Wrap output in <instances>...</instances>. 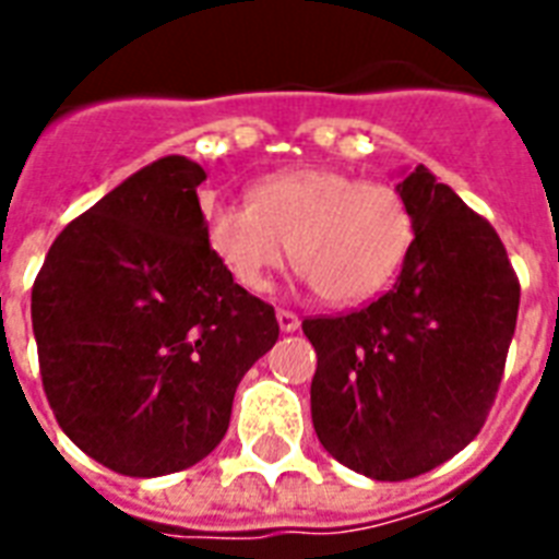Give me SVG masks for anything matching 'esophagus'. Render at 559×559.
I'll return each mask as SVG.
<instances>
[{
  "instance_id": "esophagus-1",
  "label": "esophagus",
  "mask_w": 559,
  "mask_h": 559,
  "mask_svg": "<svg viewBox=\"0 0 559 559\" xmlns=\"http://www.w3.org/2000/svg\"><path fill=\"white\" fill-rule=\"evenodd\" d=\"M278 328L284 333H293V331H298V316L293 313V310H278Z\"/></svg>"
}]
</instances>
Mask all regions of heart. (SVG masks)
Instances as JSON below:
<instances>
[{"mask_svg": "<svg viewBox=\"0 0 559 559\" xmlns=\"http://www.w3.org/2000/svg\"><path fill=\"white\" fill-rule=\"evenodd\" d=\"M205 243L246 293H266L289 261L331 305H359L389 287L415 243L406 197L385 179L289 168L258 179L249 202L202 200Z\"/></svg>", "mask_w": 559, "mask_h": 559, "instance_id": "heart-1", "label": "heart"}]
</instances>
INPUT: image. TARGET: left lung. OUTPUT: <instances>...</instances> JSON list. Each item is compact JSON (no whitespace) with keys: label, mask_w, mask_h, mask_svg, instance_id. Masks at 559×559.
I'll return each mask as SVG.
<instances>
[{"label":"left lung","mask_w":559,"mask_h":559,"mask_svg":"<svg viewBox=\"0 0 559 559\" xmlns=\"http://www.w3.org/2000/svg\"><path fill=\"white\" fill-rule=\"evenodd\" d=\"M397 188L415 243L394 287L362 310L301 322L319 357L316 435L377 481L424 476L481 432L520 310L496 228L424 165Z\"/></svg>","instance_id":"left-lung-1"}]
</instances>
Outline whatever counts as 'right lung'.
I'll return each mask as SVG.
<instances>
[{
    "instance_id": "1",
    "label": "right lung",
    "mask_w": 559,
    "mask_h": 559,
    "mask_svg": "<svg viewBox=\"0 0 559 559\" xmlns=\"http://www.w3.org/2000/svg\"><path fill=\"white\" fill-rule=\"evenodd\" d=\"M186 156L153 162L57 235L31 289L57 424L121 476L179 473L228 429L243 373L278 340L272 305L205 243Z\"/></svg>"
}]
</instances>
